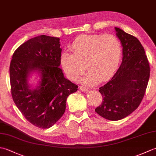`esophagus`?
<instances>
[{"label":"esophagus","instance_id":"1","mask_svg":"<svg viewBox=\"0 0 156 156\" xmlns=\"http://www.w3.org/2000/svg\"><path fill=\"white\" fill-rule=\"evenodd\" d=\"M80 90L82 92H87L89 91V88H86V87H80Z\"/></svg>","mask_w":156,"mask_h":156}]
</instances>
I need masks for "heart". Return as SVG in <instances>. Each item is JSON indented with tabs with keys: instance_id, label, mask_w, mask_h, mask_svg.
<instances>
[{
	"instance_id": "b5f03b06",
	"label": "heart",
	"mask_w": 156,
	"mask_h": 156,
	"mask_svg": "<svg viewBox=\"0 0 156 156\" xmlns=\"http://www.w3.org/2000/svg\"><path fill=\"white\" fill-rule=\"evenodd\" d=\"M69 50L62 53L60 62L68 77L76 80L85 71L88 74L82 79L92 84L107 80L117 69L121 55L119 39L111 34L83 35L72 43Z\"/></svg>"
}]
</instances>
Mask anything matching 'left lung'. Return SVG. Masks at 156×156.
Here are the masks:
<instances>
[{"label": "left lung", "mask_w": 156, "mask_h": 156, "mask_svg": "<svg viewBox=\"0 0 156 156\" xmlns=\"http://www.w3.org/2000/svg\"><path fill=\"white\" fill-rule=\"evenodd\" d=\"M122 46L121 65L111 80L99 88L102 103L96 112L111 121H118L133 112L144 98L150 76V67L140 41L115 27Z\"/></svg>", "instance_id": "left-lung-1"}]
</instances>
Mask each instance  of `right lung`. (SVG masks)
I'll return each instance as SVG.
<instances>
[{
  "label": "right lung",
  "instance_id": "obj_1",
  "mask_svg": "<svg viewBox=\"0 0 156 156\" xmlns=\"http://www.w3.org/2000/svg\"><path fill=\"white\" fill-rule=\"evenodd\" d=\"M61 52L59 38L42 35L23 43L12 55L9 72L13 101L25 118L39 128L54 125L64 113L68 96L78 90L59 68ZM35 70L41 74V81L31 90L28 76Z\"/></svg>",
  "mask_w": 156,
  "mask_h": 156
}]
</instances>
